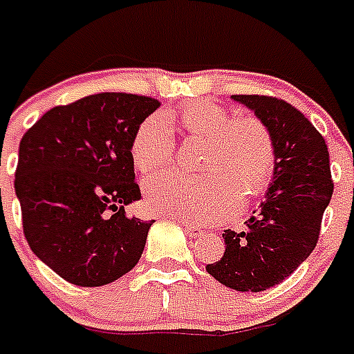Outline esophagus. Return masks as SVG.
<instances>
[{"label": "esophagus", "instance_id": "34e87169", "mask_svg": "<svg viewBox=\"0 0 354 354\" xmlns=\"http://www.w3.org/2000/svg\"><path fill=\"white\" fill-rule=\"evenodd\" d=\"M183 226H185L186 234H188V236H190V237L203 236V230H201V228H197V226L190 225V223H183Z\"/></svg>", "mask_w": 354, "mask_h": 354}]
</instances>
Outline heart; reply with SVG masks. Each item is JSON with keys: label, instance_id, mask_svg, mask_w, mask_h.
<instances>
[{"label": "heart", "instance_id": "heart-1", "mask_svg": "<svg viewBox=\"0 0 354 354\" xmlns=\"http://www.w3.org/2000/svg\"><path fill=\"white\" fill-rule=\"evenodd\" d=\"M180 126L192 135L206 137L201 169L205 175L166 174L146 183V205L162 216L186 223H214L228 216L237 203L265 192L276 166L272 133L254 117L234 118L216 102H194L179 115ZM175 135L162 115H149L131 140V159L142 174L168 166Z\"/></svg>", "mask_w": 354, "mask_h": 354}]
</instances>
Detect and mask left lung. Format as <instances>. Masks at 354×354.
Returning <instances> with one entry per match:
<instances>
[{"instance_id":"left-lung-1","label":"left lung","mask_w":354,"mask_h":354,"mask_svg":"<svg viewBox=\"0 0 354 354\" xmlns=\"http://www.w3.org/2000/svg\"><path fill=\"white\" fill-rule=\"evenodd\" d=\"M272 133V183L243 232L225 230V254L206 265L210 276L234 290L259 292L285 278L315 250L333 195L327 144L289 102L263 95H232Z\"/></svg>"}]
</instances>
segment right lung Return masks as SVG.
Returning a JSON list of instances; mask_svg holds the SVG:
<instances>
[{
	"label": "right lung",
	"mask_w": 354,
	"mask_h": 354,
	"mask_svg": "<svg viewBox=\"0 0 354 354\" xmlns=\"http://www.w3.org/2000/svg\"><path fill=\"white\" fill-rule=\"evenodd\" d=\"M159 100L98 93L45 113L19 142L14 188L30 250L60 278L100 287L142 256L149 226L126 216L140 199L131 140Z\"/></svg>",
	"instance_id": "obj_1"
}]
</instances>
